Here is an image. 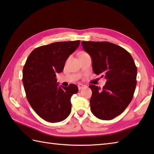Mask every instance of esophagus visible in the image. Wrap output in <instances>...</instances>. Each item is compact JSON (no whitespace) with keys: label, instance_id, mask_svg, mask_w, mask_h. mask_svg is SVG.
<instances>
[{"label":"esophagus","instance_id":"1","mask_svg":"<svg viewBox=\"0 0 154 154\" xmlns=\"http://www.w3.org/2000/svg\"><path fill=\"white\" fill-rule=\"evenodd\" d=\"M85 85H83V84H82V83H79V84H78V88H79V90H81V89H82L83 88H85Z\"/></svg>","mask_w":154,"mask_h":154}]
</instances>
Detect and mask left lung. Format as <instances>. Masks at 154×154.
<instances>
[{"mask_svg": "<svg viewBox=\"0 0 154 154\" xmlns=\"http://www.w3.org/2000/svg\"><path fill=\"white\" fill-rule=\"evenodd\" d=\"M82 44L91 58L94 73L106 79L102 89L89 85L91 112L100 119H113L133 99L137 72L133 58L125 49L108 42L83 41Z\"/></svg>", "mask_w": 154, "mask_h": 154, "instance_id": "left-lung-1", "label": "left lung"}]
</instances>
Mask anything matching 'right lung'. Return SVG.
<instances>
[{
	"label": "right lung",
	"mask_w": 154,
	"mask_h": 154,
	"mask_svg": "<svg viewBox=\"0 0 154 154\" xmlns=\"http://www.w3.org/2000/svg\"><path fill=\"white\" fill-rule=\"evenodd\" d=\"M80 41L58 42L36 48L31 52L23 69V83L29 104L44 121L58 122L71 112V97L79 89L75 84L58 86L57 74L65 67L69 57Z\"/></svg>",
	"instance_id": "right-lung-1"
}]
</instances>
